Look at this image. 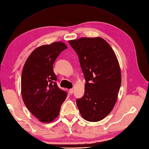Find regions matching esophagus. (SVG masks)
I'll use <instances>...</instances> for the list:
<instances>
[{"label": "esophagus", "mask_w": 149, "mask_h": 149, "mask_svg": "<svg viewBox=\"0 0 149 149\" xmlns=\"http://www.w3.org/2000/svg\"><path fill=\"white\" fill-rule=\"evenodd\" d=\"M73 92H74V90H73V89H72V88L70 89V94H72V93H73Z\"/></svg>", "instance_id": "esophagus-1"}]
</instances>
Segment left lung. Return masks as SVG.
<instances>
[{"instance_id":"8db88e82","label":"left lung","mask_w":149,"mask_h":149,"mask_svg":"<svg viewBox=\"0 0 149 149\" xmlns=\"http://www.w3.org/2000/svg\"><path fill=\"white\" fill-rule=\"evenodd\" d=\"M68 42L78 54L86 81L84 95L77 100V106L85 120L99 121L112 110L121 86L116 56L100 37H83Z\"/></svg>"}]
</instances>
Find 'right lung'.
I'll return each instance as SVG.
<instances>
[{"label":"right lung","instance_id":"1","mask_svg":"<svg viewBox=\"0 0 149 149\" xmlns=\"http://www.w3.org/2000/svg\"><path fill=\"white\" fill-rule=\"evenodd\" d=\"M67 49L57 42L35 49L28 57L21 74V95L25 106L43 123L54 120L67 92L58 87L53 64L61 52Z\"/></svg>","mask_w":149,"mask_h":149}]
</instances>
